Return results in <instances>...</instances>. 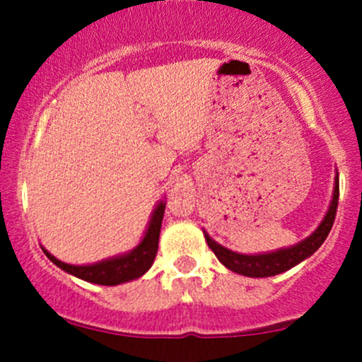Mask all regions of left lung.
<instances>
[{"mask_svg": "<svg viewBox=\"0 0 362 362\" xmlns=\"http://www.w3.org/2000/svg\"><path fill=\"white\" fill-rule=\"evenodd\" d=\"M337 206H339V175L335 177V189H334V197H332L330 209L323 219L322 224L317 228L313 235L308 236L306 240H303L301 243L294 245L291 248H282V250L272 252V253H262V255H242V253H236L228 250V248L221 247L213 240L209 238V235H206V242L209 245L211 250L214 252V255L218 257V260L221 262L224 267H228L230 271L236 274H242L247 277H271L277 276V274L289 271L291 267H294L296 264H300L305 259H308L310 255H313L315 252L322 247V243L325 242V238L330 233L332 226H334L335 214H337Z\"/></svg>", "mask_w": 362, "mask_h": 362, "instance_id": "8db88e82", "label": "left lung"}]
</instances>
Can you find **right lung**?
<instances>
[{"instance_id":"add662e5","label":"right lung","mask_w":362,"mask_h":362,"mask_svg":"<svg viewBox=\"0 0 362 362\" xmlns=\"http://www.w3.org/2000/svg\"><path fill=\"white\" fill-rule=\"evenodd\" d=\"M165 213V204L160 202L158 207L153 213L151 223H149L146 235H144L143 242L134 248L131 253L122 257H115V259L98 262L93 265H69L64 262L57 260L56 257H52L51 253L45 252L47 259L54 262L57 267H61L62 271L73 274V276L80 277L83 281L93 282V284L100 286H117L122 282L132 281L136 277L143 276L153 265V260L156 257L158 250V240H160V228H161V219H163Z\"/></svg>"}]
</instances>
